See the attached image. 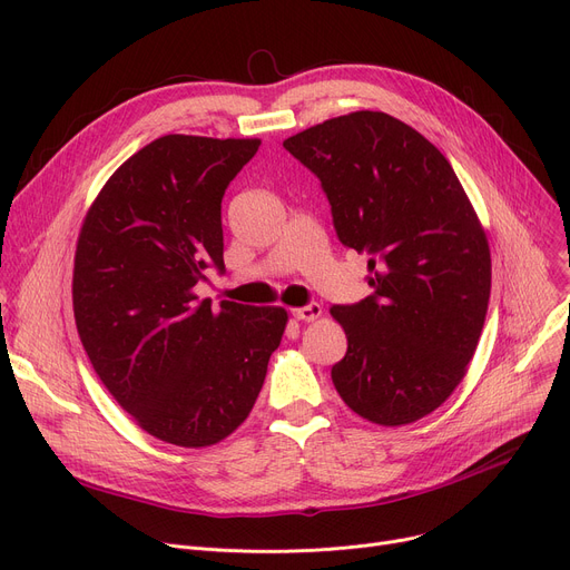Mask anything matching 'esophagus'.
Returning a JSON list of instances; mask_svg holds the SVG:
<instances>
[{
    "mask_svg": "<svg viewBox=\"0 0 570 570\" xmlns=\"http://www.w3.org/2000/svg\"><path fill=\"white\" fill-rule=\"evenodd\" d=\"M321 314H323V307L318 305V303H312V305H305V307H297V309H293V316L297 318V321H316V318H321Z\"/></svg>",
    "mask_w": 570,
    "mask_h": 570,
    "instance_id": "34e87169",
    "label": "esophagus"
}]
</instances>
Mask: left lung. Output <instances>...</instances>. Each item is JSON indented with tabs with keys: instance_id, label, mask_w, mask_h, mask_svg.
Masks as SVG:
<instances>
[{
	"instance_id": "1",
	"label": "left lung",
	"mask_w": 570,
	"mask_h": 570,
	"mask_svg": "<svg viewBox=\"0 0 570 570\" xmlns=\"http://www.w3.org/2000/svg\"><path fill=\"white\" fill-rule=\"evenodd\" d=\"M284 147L321 179L342 245L372 256V295L331 309L348 340L333 367L337 393L370 423L421 421L453 395L481 340L485 228L453 166L393 115H340Z\"/></svg>"
}]
</instances>
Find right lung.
I'll return each instance as SVG.
<instances>
[{"mask_svg":"<svg viewBox=\"0 0 570 570\" xmlns=\"http://www.w3.org/2000/svg\"><path fill=\"white\" fill-rule=\"evenodd\" d=\"M258 138L168 134L119 166L89 205L73 258V316L97 376L138 428L183 448L247 421L284 307L198 301L224 269L222 198Z\"/></svg>","mask_w":570,"mask_h":570,"instance_id":"right-lung-1","label":"right lung"}]
</instances>
